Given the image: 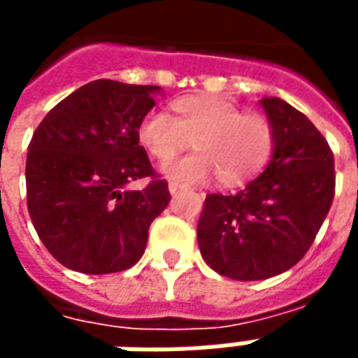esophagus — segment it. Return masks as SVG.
Listing matches in <instances>:
<instances>
[{"mask_svg":"<svg viewBox=\"0 0 358 358\" xmlns=\"http://www.w3.org/2000/svg\"><path fill=\"white\" fill-rule=\"evenodd\" d=\"M184 189V186H180L178 182H171L169 184V192H171V195H176L178 192H182Z\"/></svg>","mask_w":358,"mask_h":358,"instance_id":"obj_1","label":"esophagus"}]
</instances>
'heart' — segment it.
I'll use <instances>...</instances> for the list:
<instances>
[{
    "label": "heart",
    "instance_id": "heart-1",
    "mask_svg": "<svg viewBox=\"0 0 358 358\" xmlns=\"http://www.w3.org/2000/svg\"><path fill=\"white\" fill-rule=\"evenodd\" d=\"M171 115L148 113L136 138L159 163L178 155L192 138L195 152L165 166L163 174L180 184H201L216 174L226 187H237L260 174L275 150V129L262 113L213 94H187L169 104Z\"/></svg>",
    "mask_w": 358,
    "mask_h": 358
}]
</instances>
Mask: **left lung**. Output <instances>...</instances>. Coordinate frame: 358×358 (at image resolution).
Masks as SVG:
<instances>
[{
	"label": "left lung",
	"mask_w": 358,
	"mask_h": 358,
	"mask_svg": "<svg viewBox=\"0 0 358 358\" xmlns=\"http://www.w3.org/2000/svg\"><path fill=\"white\" fill-rule=\"evenodd\" d=\"M260 106L275 129L266 171L235 195L208 193L197 224L203 260L235 280L269 279L296 266L334 199V155L317 127L277 96Z\"/></svg>",
	"instance_id": "left-lung-1"
}]
</instances>
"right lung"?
<instances>
[{"instance_id": "1", "label": "right lung", "mask_w": 358, "mask_h": 358, "mask_svg": "<svg viewBox=\"0 0 358 358\" xmlns=\"http://www.w3.org/2000/svg\"><path fill=\"white\" fill-rule=\"evenodd\" d=\"M155 85L96 79L45 115L26 157L31 224L45 248L68 269L117 273L142 258L148 229L171 201L136 127L155 106ZM152 182L127 190L138 178Z\"/></svg>"}]
</instances>
